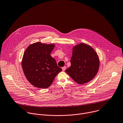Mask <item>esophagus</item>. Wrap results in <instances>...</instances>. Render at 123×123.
Instances as JSON below:
<instances>
[{
	"mask_svg": "<svg viewBox=\"0 0 123 123\" xmlns=\"http://www.w3.org/2000/svg\"><path fill=\"white\" fill-rule=\"evenodd\" d=\"M66 66H64V67H62V71H64L65 70V69H66Z\"/></svg>",
	"mask_w": 123,
	"mask_h": 123,
	"instance_id": "1",
	"label": "esophagus"
}]
</instances>
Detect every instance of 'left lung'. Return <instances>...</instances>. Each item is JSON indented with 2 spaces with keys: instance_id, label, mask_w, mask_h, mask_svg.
I'll return each mask as SVG.
<instances>
[{
  "instance_id": "8db88e82",
  "label": "left lung",
  "mask_w": 123,
  "mask_h": 123,
  "mask_svg": "<svg viewBox=\"0 0 123 123\" xmlns=\"http://www.w3.org/2000/svg\"><path fill=\"white\" fill-rule=\"evenodd\" d=\"M71 66L65 72L76 82L84 84L92 80L99 67L97 53L90 45L80 43L73 47Z\"/></svg>"
}]
</instances>
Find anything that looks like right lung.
Here are the masks:
<instances>
[{
	"instance_id": "obj_1",
	"label": "right lung",
	"mask_w": 123,
	"mask_h": 123,
	"mask_svg": "<svg viewBox=\"0 0 123 123\" xmlns=\"http://www.w3.org/2000/svg\"><path fill=\"white\" fill-rule=\"evenodd\" d=\"M55 45L35 43L30 44L24 53L22 60L24 73L28 80L36 87L48 88L62 71L50 55Z\"/></svg>"
}]
</instances>
